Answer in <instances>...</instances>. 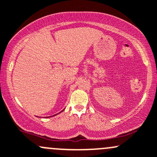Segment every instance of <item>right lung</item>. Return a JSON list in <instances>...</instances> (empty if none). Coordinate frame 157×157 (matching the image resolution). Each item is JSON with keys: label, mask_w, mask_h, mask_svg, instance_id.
I'll list each match as a JSON object with an SVG mask.
<instances>
[{"label": "right lung", "mask_w": 157, "mask_h": 157, "mask_svg": "<svg viewBox=\"0 0 157 157\" xmlns=\"http://www.w3.org/2000/svg\"><path fill=\"white\" fill-rule=\"evenodd\" d=\"M51 117H52V116H51ZM48 118H49V117H48Z\"/></svg>", "instance_id": "obj_1"}]
</instances>
